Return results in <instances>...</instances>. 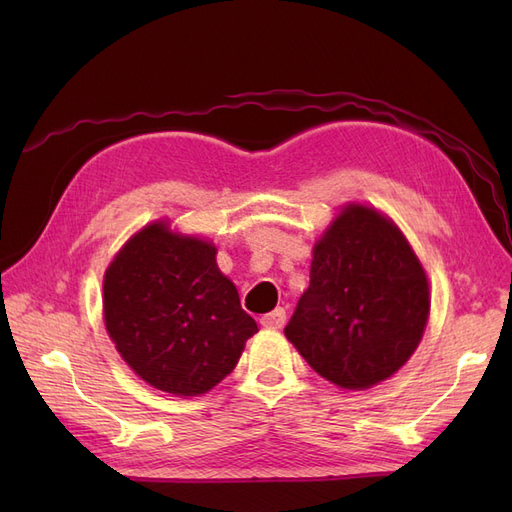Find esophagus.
I'll return each instance as SVG.
<instances>
[{
	"label": "esophagus",
	"mask_w": 512,
	"mask_h": 512,
	"mask_svg": "<svg viewBox=\"0 0 512 512\" xmlns=\"http://www.w3.org/2000/svg\"><path fill=\"white\" fill-rule=\"evenodd\" d=\"M260 324H262V327H267V329H282L286 324V309L284 307L273 309V312H269V314L260 318Z\"/></svg>",
	"instance_id": "esophagus-1"
}]
</instances>
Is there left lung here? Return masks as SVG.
Wrapping results in <instances>:
<instances>
[{
  "instance_id": "8db88e82",
  "label": "left lung",
  "mask_w": 512,
  "mask_h": 512,
  "mask_svg": "<svg viewBox=\"0 0 512 512\" xmlns=\"http://www.w3.org/2000/svg\"><path fill=\"white\" fill-rule=\"evenodd\" d=\"M427 316L429 284L404 235L376 209L350 205L316 243L284 333L322 378L361 391L410 359Z\"/></svg>"
}]
</instances>
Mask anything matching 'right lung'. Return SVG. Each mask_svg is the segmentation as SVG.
<instances>
[{"label":"right lung","instance_id":"obj_1","mask_svg":"<svg viewBox=\"0 0 512 512\" xmlns=\"http://www.w3.org/2000/svg\"><path fill=\"white\" fill-rule=\"evenodd\" d=\"M104 322L138 376L183 397L224 380L258 331L215 247L162 222L134 235L106 269Z\"/></svg>","mask_w":512,"mask_h":512}]
</instances>
